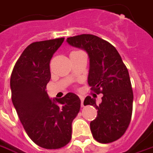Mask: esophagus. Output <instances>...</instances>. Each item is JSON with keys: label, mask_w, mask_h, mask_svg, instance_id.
Returning <instances> with one entry per match:
<instances>
[{"label": "esophagus", "mask_w": 153, "mask_h": 153, "mask_svg": "<svg viewBox=\"0 0 153 153\" xmlns=\"http://www.w3.org/2000/svg\"><path fill=\"white\" fill-rule=\"evenodd\" d=\"M79 99H80L81 100V107H84V97L79 96Z\"/></svg>", "instance_id": "esophagus-1"}]
</instances>
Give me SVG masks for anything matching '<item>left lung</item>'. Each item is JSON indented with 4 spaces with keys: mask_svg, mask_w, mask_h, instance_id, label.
Here are the masks:
<instances>
[{
    "mask_svg": "<svg viewBox=\"0 0 153 153\" xmlns=\"http://www.w3.org/2000/svg\"><path fill=\"white\" fill-rule=\"evenodd\" d=\"M67 42L86 51L90 59L88 84L95 94H103L102 102L87 96L84 105L96 108L97 116L90 122L93 137L100 143L120 138L128 128L132 115L133 92L129 73L116 48L92 34L67 38Z\"/></svg>",
    "mask_w": 153,
    "mask_h": 153,
    "instance_id": "8db88e82",
    "label": "left lung"
}]
</instances>
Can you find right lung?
Listing matches in <instances>:
<instances>
[{"label": "right lung", "instance_id": "obj_1", "mask_svg": "<svg viewBox=\"0 0 153 153\" xmlns=\"http://www.w3.org/2000/svg\"><path fill=\"white\" fill-rule=\"evenodd\" d=\"M64 38L35 42L17 59L11 75V100L28 137L37 146L59 149L72 137V122L80 110V100L74 93L63 98L48 97L49 63Z\"/></svg>", "mask_w": 153, "mask_h": 153}]
</instances>
